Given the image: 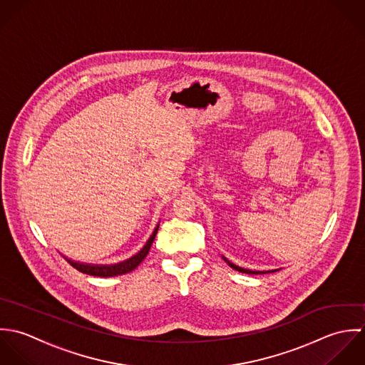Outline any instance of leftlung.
<instances>
[{
    "label": "left lung",
    "instance_id": "8db88e82",
    "mask_svg": "<svg viewBox=\"0 0 365 365\" xmlns=\"http://www.w3.org/2000/svg\"><path fill=\"white\" fill-rule=\"evenodd\" d=\"M227 261V259H225ZM228 265L232 268V269H235V271H238V272H244V274H265V272H257V271H250V269H244V268H240V267H237V265H234V264H231V262H228ZM275 271H278V269H275ZM274 272V271H272Z\"/></svg>",
    "mask_w": 365,
    "mask_h": 365
}]
</instances>
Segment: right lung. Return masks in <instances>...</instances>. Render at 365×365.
Segmentation results:
<instances>
[{"instance_id": "right-lung-1", "label": "right lung", "mask_w": 365, "mask_h": 365, "mask_svg": "<svg viewBox=\"0 0 365 365\" xmlns=\"http://www.w3.org/2000/svg\"><path fill=\"white\" fill-rule=\"evenodd\" d=\"M158 227L155 228V231L152 232V235L149 237L148 242L145 244V247L137 254L134 255L133 258L124 261V262H120V264H115V265H87V264H78V262H74L68 259V262L76 268L78 272H83V274H87V275H93V277H103V278H110V277H117V275H123V274H127V272H131L134 271L146 257V254L149 252V248L155 240V235H156V231H158Z\"/></svg>"}]
</instances>
